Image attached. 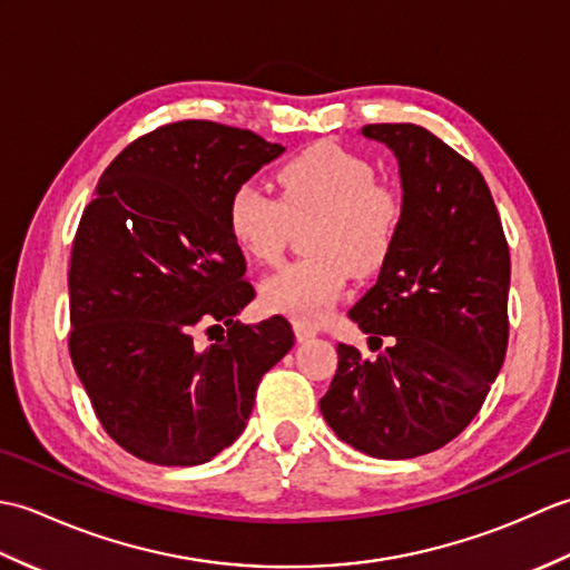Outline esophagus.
<instances>
[{
    "mask_svg": "<svg viewBox=\"0 0 570 570\" xmlns=\"http://www.w3.org/2000/svg\"><path fill=\"white\" fill-rule=\"evenodd\" d=\"M294 333L298 343H306L311 337H316V328H311V325H304V323H294Z\"/></svg>",
    "mask_w": 570,
    "mask_h": 570,
    "instance_id": "1",
    "label": "esophagus"
}]
</instances>
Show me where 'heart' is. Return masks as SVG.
Returning a JSON list of instances; mask_svg holds the SVG:
<instances>
[{
  "label": "heart",
  "instance_id": "1",
  "mask_svg": "<svg viewBox=\"0 0 570 570\" xmlns=\"http://www.w3.org/2000/svg\"><path fill=\"white\" fill-rule=\"evenodd\" d=\"M278 198L239 184L227 198V227L239 249L274 264L286 247L288 223L313 217L308 259L266 276L262 306L296 323L318 325L355 274L377 272L390 257L402 220V200L377 184L362 156L335 144H316L276 171Z\"/></svg>",
  "mask_w": 570,
  "mask_h": 570
}]
</instances>
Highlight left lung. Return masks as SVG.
<instances>
[{"label":"left lung","instance_id":"8db88e82","mask_svg":"<svg viewBox=\"0 0 570 570\" xmlns=\"http://www.w3.org/2000/svg\"><path fill=\"white\" fill-rule=\"evenodd\" d=\"M360 135L394 154L402 220L377 284L350 308L377 357L337 343L321 411L355 451L404 460L453 441L498 380L510 247L485 178L429 129L367 125Z\"/></svg>","mask_w":570,"mask_h":570}]
</instances>
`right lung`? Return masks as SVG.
I'll use <instances>...</instances> for the list:
<instances>
[{
  "instance_id": "obj_1",
  "label": "right lung",
  "mask_w": 570,
  "mask_h": 570,
  "mask_svg": "<svg viewBox=\"0 0 570 570\" xmlns=\"http://www.w3.org/2000/svg\"><path fill=\"white\" fill-rule=\"evenodd\" d=\"M286 149L203 119L131 141L107 166L72 242L70 357L102 429L154 465H200L245 431L294 331L242 325L254 298L227 198ZM200 322L224 335L198 348Z\"/></svg>"
}]
</instances>
